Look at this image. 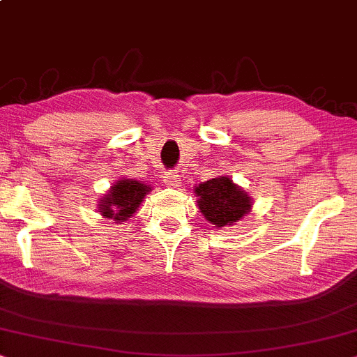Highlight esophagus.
Listing matches in <instances>:
<instances>
[{
	"label": "esophagus",
	"mask_w": 357,
	"mask_h": 357,
	"mask_svg": "<svg viewBox=\"0 0 357 357\" xmlns=\"http://www.w3.org/2000/svg\"><path fill=\"white\" fill-rule=\"evenodd\" d=\"M165 183L168 184L169 188H179V184H181V178H179L176 173H168L165 176Z\"/></svg>",
	"instance_id": "34e87169"
}]
</instances>
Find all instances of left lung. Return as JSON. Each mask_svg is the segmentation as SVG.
Returning <instances> with one entry per match:
<instances>
[{
  "instance_id": "1",
  "label": "left lung",
  "mask_w": 357,
  "mask_h": 357,
  "mask_svg": "<svg viewBox=\"0 0 357 357\" xmlns=\"http://www.w3.org/2000/svg\"><path fill=\"white\" fill-rule=\"evenodd\" d=\"M197 207L207 222L217 228L231 227L243 220L253 208V201L243 188L228 176H217L194 188Z\"/></svg>"
}]
</instances>
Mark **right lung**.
<instances>
[{
    "label": "right lung",
    "instance_id": "right-lung-1",
    "mask_svg": "<svg viewBox=\"0 0 357 357\" xmlns=\"http://www.w3.org/2000/svg\"><path fill=\"white\" fill-rule=\"evenodd\" d=\"M151 189L150 184L137 179H117L107 192L99 199L98 212L101 213L106 220H114V223L127 222L134 217V213L139 211L140 204L144 202L146 194Z\"/></svg>",
    "mask_w": 357,
    "mask_h": 357
}]
</instances>
